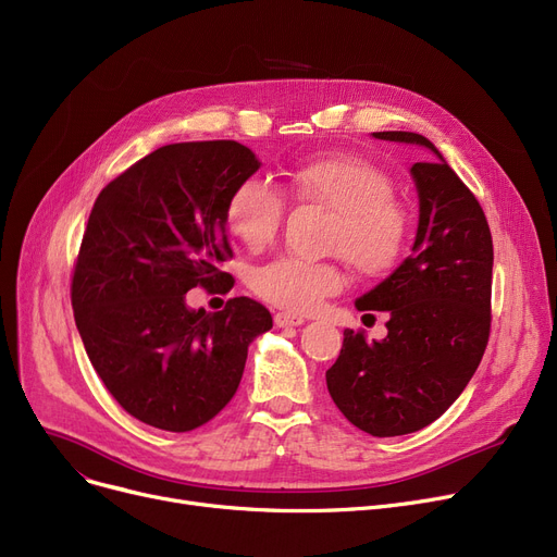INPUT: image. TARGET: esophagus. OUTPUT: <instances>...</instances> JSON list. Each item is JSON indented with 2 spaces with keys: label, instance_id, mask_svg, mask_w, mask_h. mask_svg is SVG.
I'll return each instance as SVG.
<instances>
[{
  "label": "esophagus",
  "instance_id": "obj_1",
  "mask_svg": "<svg viewBox=\"0 0 557 557\" xmlns=\"http://www.w3.org/2000/svg\"><path fill=\"white\" fill-rule=\"evenodd\" d=\"M302 323H305L302 315H294V313H286V311L275 313V325L277 327H298Z\"/></svg>",
  "mask_w": 557,
  "mask_h": 557
}]
</instances>
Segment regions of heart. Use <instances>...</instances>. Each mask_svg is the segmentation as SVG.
<instances>
[{
	"instance_id": "1",
	"label": "heart",
	"mask_w": 557,
	"mask_h": 557,
	"mask_svg": "<svg viewBox=\"0 0 557 557\" xmlns=\"http://www.w3.org/2000/svg\"><path fill=\"white\" fill-rule=\"evenodd\" d=\"M284 194L300 205L332 212L327 250L341 255L361 275L379 277L399 261L408 214L382 166L352 153L309 158L286 171ZM284 194L259 178L234 187L225 202L227 232L250 252L271 246L284 223ZM343 284L345 275L336 263L296 257H277L250 275L255 294L288 313L313 311L338 294Z\"/></svg>"
}]
</instances>
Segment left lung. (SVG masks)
I'll return each instance as SVG.
<instances>
[{"label": "left lung", "instance_id": "8db88e82", "mask_svg": "<svg viewBox=\"0 0 557 557\" xmlns=\"http://www.w3.org/2000/svg\"><path fill=\"white\" fill-rule=\"evenodd\" d=\"M376 139L420 144L433 156L411 166L420 196L416 244L399 269L357 300L388 311V336L345 330L327 391L361 431L391 437L441 418L476 372L492 325V234L483 208L435 146L404 131Z\"/></svg>", "mask_w": 557, "mask_h": 557}]
</instances>
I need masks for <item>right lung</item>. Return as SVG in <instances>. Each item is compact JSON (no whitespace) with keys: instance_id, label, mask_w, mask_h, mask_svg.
I'll return each mask as SVG.
<instances>
[{"instance_id":"add662e5","label":"right lung","mask_w":557,"mask_h":557,"mask_svg":"<svg viewBox=\"0 0 557 557\" xmlns=\"http://www.w3.org/2000/svg\"><path fill=\"white\" fill-rule=\"evenodd\" d=\"M259 162L234 139L181 141L108 183L87 219L72 275L85 352L126 413L185 433L210 422L242 382L248 345L273 327L252 298L187 309L196 286L227 294L225 202Z\"/></svg>"}]
</instances>
